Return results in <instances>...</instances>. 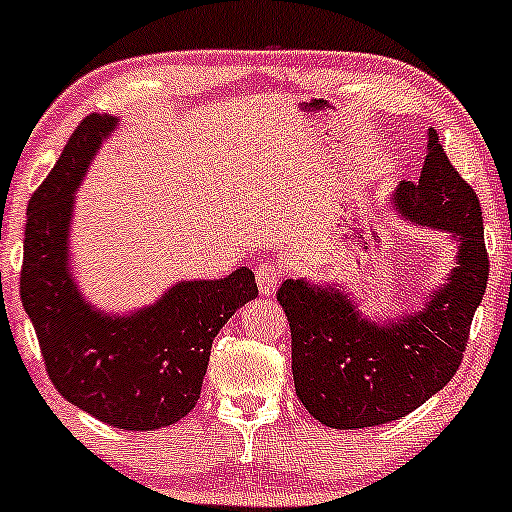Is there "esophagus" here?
<instances>
[{"label":"esophagus","instance_id":"obj_1","mask_svg":"<svg viewBox=\"0 0 512 512\" xmlns=\"http://www.w3.org/2000/svg\"><path fill=\"white\" fill-rule=\"evenodd\" d=\"M280 278H283V276H280L278 263L266 261V263H258V266H256V283H258V290H261L263 295L276 293Z\"/></svg>","mask_w":512,"mask_h":512}]
</instances>
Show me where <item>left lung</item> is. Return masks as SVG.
<instances>
[{
	"label": "left lung",
	"instance_id": "left-lung-1",
	"mask_svg": "<svg viewBox=\"0 0 512 512\" xmlns=\"http://www.w3.org/2000/svg\"><path fill=\"white\" fill-rule=\"evenodd\" d=\"M427 136L420 180H403L393 205L410 222L456 236L459 256L447 285L422 310L383 324L361 315L342 288L288 278L278 290L293 339L295 393L315 420L334 430L400 420L447 386L486 293L478 197L447 158L437 131Z\"/></svg>",
	"mask_w": 512,
	"mask_h": 512
}]
</instances>
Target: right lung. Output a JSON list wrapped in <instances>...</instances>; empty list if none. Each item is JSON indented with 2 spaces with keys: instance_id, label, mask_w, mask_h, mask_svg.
<instances>
[{
  "instance_id": "obj_1",
  "label": "right lung",
  "mask_w": 512,
  "mask_h": 512,
  "mask_svg": "<svg viewBox=\"0 0 512 512\" xmlns=\"http://www.w3.org/2000/svg\"><path fill=\"white\" fill-rule=\"evenodd\" d=\"M114 129L117 119L109 114L82 119L31 197L21 305L58 393L107 425L144 432L173 425L195 408L214 337L258 288L254 273L241 266L222 280L175 283L126 317L82 298L68 256L75 190Z\"/></svg>"
}]
</instances>
